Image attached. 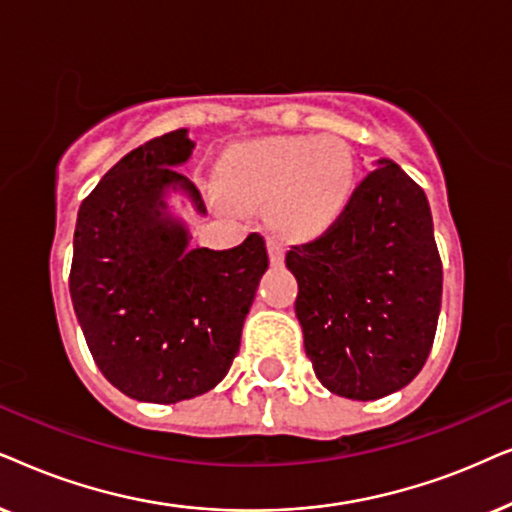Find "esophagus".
<instances>
[{
    "mask_svg": "<svg viewBox=\"0 0 512 512\" xmlns=\"http://www.w3.org/2000/svg\"><path fill=\"white\" fill-rule=\"evenodd\" d=\"M267 248H269V260H271V264H283L285 243L281 241V238L269 236V238H267Z\"/></svg>",
    "mask_w": 512,
    "mask_h": 512,
    "instance_id": "obj_1",
    "label": "esophagus"
}]
</instances>
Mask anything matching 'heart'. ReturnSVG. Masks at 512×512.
I'll return each mask as SVG.
<instances>
[{"mask_svg": "<svg viewBox=\"0 0 512 512\" xmlns=\"http://www.w3.org/2000/svg\"><path fill=\"white\" fill-rule=\"evenodd\" d=\"M356 159L339 138L285 135L245 142L227 156L222 187L241 206H266L285 236L311 238L349 206Z\"/></svg>", "mask_w": 512, "mask_h": 512, "instance_id": "1", "label": "heart"}]
</instances>
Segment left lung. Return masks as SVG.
Returning <instances> with one entry per match:
<instances>
[{"label": "left lung", "instance_id": "8db88e82", "mask_svg": "<svg viewBox=\"0 0 512 512\" xmlns=\"http://www.w3.org/2000/svg\"><path fill=\"white\" fill-rule=\"evenodd\" d=\"M323 234L290 245L295 313L320 384L377 400L410 384L431 353L442 262L426 194L398 163L379 161Z\"/></svg>", "mask_w": 512, "mask_h": 512}]
</instances>
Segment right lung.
<instances>
[{"mask_svg":"<svg viewBox=\"0 0 512 512\" xmlns=\"http://www.w3.org/2000/svg\"><path fill=\"white\" fill-rule=\"evenodd\" d=\"M194 142L185 128L135 147L79 208L70 295L88 351L112 386L145 403H180L220 384L245 313L269 267L262 234L229 250L187 248L163 215V189H199L175 170Z\"/></svg>","mask_w":512,"mask_h":512,"instance_id":"add662e5","label":"right lung"}]
</instances>
